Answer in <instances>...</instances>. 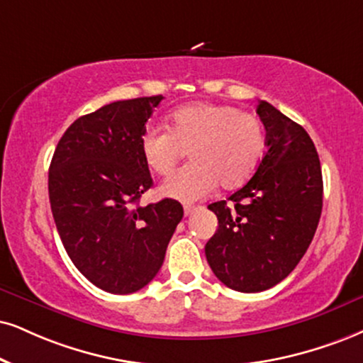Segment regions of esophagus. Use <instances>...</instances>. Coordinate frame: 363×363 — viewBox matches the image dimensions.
Instances as JSON below:
<instances>
[{
	"instance_id": "obj_1",
	"label": "esophagus",
	"mask_w": 363,
	"mask_h": 363,
	"mask_svg": "<svg viewBox=\"0 0 363 363\" xmlns=\"http://www.w3.org/2000/svg\"><path fill=\"white\" fill-rule=\"evenodd\" d=\"M185 217H190V216H194V213L196 212V210H199V207H195V205H185Z\"/></svg>"
}]
</instances>
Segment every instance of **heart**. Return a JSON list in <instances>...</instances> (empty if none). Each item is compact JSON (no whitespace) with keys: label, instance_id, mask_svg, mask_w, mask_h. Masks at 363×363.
<instances>
[{"label":"heart","instance_id":"obj_1","mask_svg":"<svg viewBox=\"0 0 363 363\" xmlns=\"http://www.w3.org/2000/svg\"><path fill=\"white\" fill-rule=\"evenodd\" d=\"M146 167L161 177L174 169L189 151L191 163L161 186V194L180 202H195L220 186L245 185L266 155V131L256 114L234 106L195 102L173 111L168 131L147 128L140 140Z\"/></svg>","mask_w":363,"mask_h":363}]
</instances>
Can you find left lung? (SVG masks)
<instances>
[{"label": "left lung", "mask_w": 363, "mask_h": 363, "mask_svg": "<svg viewBox=\"0 0 363 363\" xmlns=\"http://www.w3.org/2000/svg\"><path fill=\"white\" fill-rule=\"evenodd\" d=\"M267 151L254 177L210 203L218 229L205 245L213 274L227 288L259 293L284 279L310 247L323 207V178L310 134L261 101Z\"/></svg>", "instance_id": "obj_1"}]
</instances>
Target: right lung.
I'll return each instance as SVG.
<instances>
[{
	"label": "right lung",
	"instance_id": "obj_1",
	"mask_svg": "<svg viewBox=\"0 0 363 363\" xmlns=\"http://www.w3.org/2000/svg\"><path fill=\"white\" fill-rule=\"evenodd\" d=\"M161 99L111 102L74 121L48 169V196L62 244L74 266L107 293L145 288L158 274L183 217L173 199L140 205L153 186L140 140Z\"/></svg>",
	"mask_w": 363,
	"mask_h": 363
}]
</instances>
